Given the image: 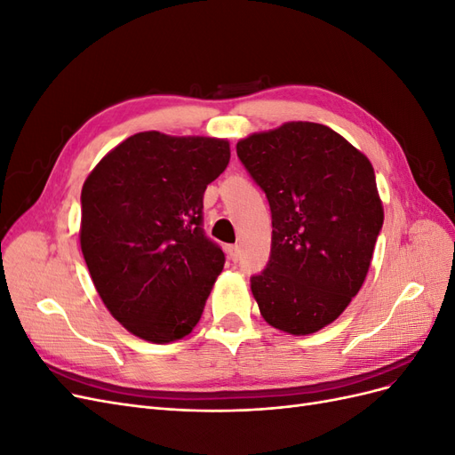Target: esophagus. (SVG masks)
I'll return each instance as SVG.
<instances>
[{
	"label": "esophagus",
	"instance_id": "1",
	"mask_svg": "<svg viewBox=\"0 0 455 455\" xmlns=\"http://www.w3.org/2000/svg\"><path fill=\"white\" fill-rule=\"evenodd\" d=\"M226 251H228V256H229L231 261H239V258H241V249H239L237 244H229Z\"/></svg>",
	"mask_w": 455,
	"mask_h": 455
}]
</instances>
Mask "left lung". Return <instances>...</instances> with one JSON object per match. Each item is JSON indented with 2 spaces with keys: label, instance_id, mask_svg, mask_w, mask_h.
Listing matches in <instances>:
<instances>
[{
  "label": "left lung",
  "instance_id": "8db88e82",
  "mask_svg": "<svg viewBox=\"0 0 455 455\" xmlns=\"http://www.w3.org/2000/svg\"><path fill=\"white\" fill-rule=\"evenodd\" d=\"M271 209V254L251 288L266 323L313 334L346 311L383 226L371 163L326 125L291 121L237 142Z\"/></svg>",
  "mask_w": 455,
  "mask_h": 455
}]
</instances>
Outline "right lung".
Segmentation results:
<instances>
[{"label":"right lung","mask_w":455,"mask_h":455,"mask_svg":"<svg viewBox=\"0 0 455 455\" xmlns=\"http://www.w3.org/2000/svg\"><path fill=\"white\" fill-rule=\"evenodd\" d=\"M229 142L157 131L129 136L81 189V252L114 319L169 343L199 323L226 256L203 231V196Z\"/></svg>","instance_id":"add662e5"}]
</instances>
